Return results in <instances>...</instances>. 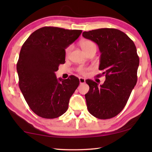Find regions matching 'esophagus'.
<instances>
[{
    "label": "esophagus",
    "instance_id": "1",
    "mask_svg": "<svg viewBox=\"0 0 152 152\" xmlns=\"http://www.w3.org/2000/svg\"><path fill=\"white\" fill-rule=\"evenodd\" d=\"M79 82H80V84H84V82H85V79L80 77V78H79Z\"/></svg>",
    "mask_w": 152,
    "mask_h": 152
}]
</instances>
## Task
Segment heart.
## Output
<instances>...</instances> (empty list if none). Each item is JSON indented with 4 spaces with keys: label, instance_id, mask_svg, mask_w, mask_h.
<instances>
[{
    "label": "heart",
    "instance_id": "obj_1",
    "mask_svg": "<svg viewBox=\"0 0 152 152\" xmlns=\"http://www.w3.org/2000/svg\"><path fill=\"white\" fill-rule=\"evenodd\" d=\"M80 46L82 50L84 51V52L86 53L88 52V51H90L92 49H96V46L95 45V43L92 42L91 40H88V39H85V40H82L80 42ZM72 50V46H69V47L66 50V56H68L69 54H70V51ZM89 68H84V67H79L78 68V72L81 74H85L86 73L87 70H88Z\"/></svg>",
    "mask_w": 152,
    "mask_h": 152
}]
</instances>
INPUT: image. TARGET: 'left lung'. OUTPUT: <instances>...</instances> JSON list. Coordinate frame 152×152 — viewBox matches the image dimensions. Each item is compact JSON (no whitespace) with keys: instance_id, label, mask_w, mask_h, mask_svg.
I'll use <instances>...</instances> for the list:
<instances>
[{"instance_id":"8db88e82","label":"left lung","mask_w":152,"mask_h":152,"mask_svg":"<svg viewBox=\"0 0 152 152\" xmlns=\"http://www.w3.org/2000/svg\"><path fill=\"white\" fill-rule=\"evenodd\" d=\"M82 36L99 46L101 53L99 69L106 77L100 86L92 80H86L90 87L85 94L87 109L98 119H110L123 109L137 83L140 64L137 49L125 33L116 29L84 31Z\"/></svg>"}]
</instances>
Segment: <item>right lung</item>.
I'll return each mask as SVG.
<instances>
[{"label":"right lung","instance_id":"1","mask_svg":"<svg viewBox=\"0 0 152 152\" xmlns=\"http://www.w3.org/2000/svg\"><path fill=\"white\" fill-rule=\"evenodd\" d=\"M81 33L44 27L32 33L23 45L17 64L19 85L30 109L38 116L54 119L68 110L79 79L74 76L58 79L55 72L65 63L66 49Z\"/></svg>","mask_w":152,"mask_h":152}]
</instances>
